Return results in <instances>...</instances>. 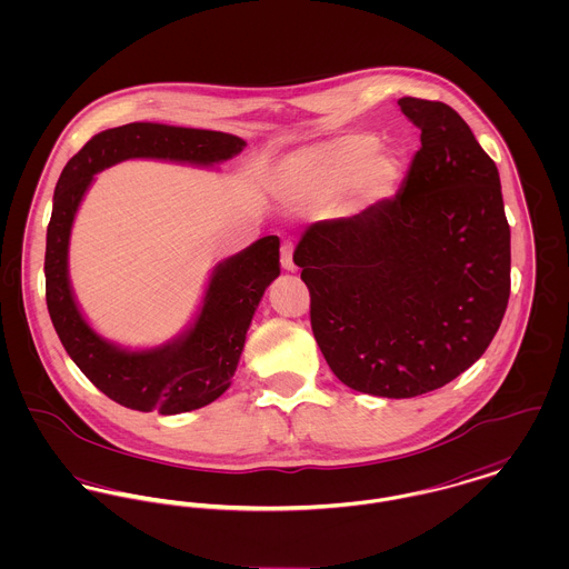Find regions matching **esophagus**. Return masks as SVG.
Listing matches in <instances>:
<instances>
[{"mask_svg": "<svg viewBox=\"0 0 569 569\" xmlns=\"http://www.w3.org/2000/svg\"><path fill=\"white\" fill-rule=\"evenodd\" d=\"M280 264L287 271H296V262H293V243L287 239L280 244Z\"/></svg>", "mask_w": 569, "mask_h": 569, "instance_id": "34e87169", "label": "esophagus"}]
</instances>
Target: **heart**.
<instances>
[{
  "label": "heart",
  "instance_id": "heart-1",
  "mask_svg": "<svg viewBox=\"0 0 569 569\" xmlns=\"http://www.w3.org/2000/svg\"><path fill=\"white\" fill-rule=\"evenodd\" d=\"M377 147L375 136H343L287 163L278 188L289 201L322 203L361 174L368 194H383L397 177V163L383 153L372 156Z\"/></svg>",
  "mask_w": 569,
  "mask_h": 569
}]
</instances>
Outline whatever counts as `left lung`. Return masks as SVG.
I'll return each instance as SVG.
<instances>
[{"mask_svg": "<svg viewBox=\"0 0 569 569\" xmlns=\"http://www.w3.org/2000/svg\"><path fill=\"white\" fill-rule=\"evenodd\" d=\"M420 129L401 192L318 221L293 251L335 377L411 399L471 368L510 298V226L497 166L449 104L401 98Z\"/></svg>", "mask_w": 569, "mask_h": 569, "instance_id": "obj_1", "label": "left lung"}]
</instances>
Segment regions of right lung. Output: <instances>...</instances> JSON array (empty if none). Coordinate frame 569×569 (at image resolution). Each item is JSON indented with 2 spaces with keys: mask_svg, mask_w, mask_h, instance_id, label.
Listing matches in <instances>:
<instances>
[{
  "mask_svg": "<svg viewBox=\"0 0 569 569\" xmlns=\"http://www.w3.org/2000/svg\"><path fill=\"white\" fill-rule=\"evenodd\" d=\"M243 147L241 138L221 131L131 122L93 136L57 181L46 243L48 311L82 375L120 406L170 416L208 406L230 388L253 311L280 276V241L264 237L223 260L197 322L183 337L162 348L131 352L89 328L70 289L68 244L82 194L98 170L129 158L208 166L234 158Z\"/></svg>",
  "mask_w": 569,
  "mask_h": 569,
  "instance_id": "right-lung-1",
  "label": "right lung"
}]
</instances>
